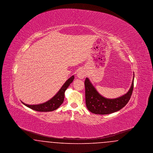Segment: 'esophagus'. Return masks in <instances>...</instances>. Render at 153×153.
I'll list each match as a JSON object with an SVG mask.
<instances>
[{"label": "esophagus", "instance_id": "esophagus-1", "mask_svg": "<svg viewBox=\"0 0 153 153\" xmlns=\"http://www.w3.org/2000/svg\"><path fill=\"white\" fill-rule=\"evenodd\" d=\"M77 76L80 79H84L85 77L86 74H85V71L83 69H80V70L78 71L77 74Z\"/></svg>", "mask_w": 153, "mask_h": 153}]
</instances>
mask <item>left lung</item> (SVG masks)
Instances as JSON below:
<instances>
[{
    "mask_svg": "<svg viewBox=\"0 0 153 153\" xmlns=\"http://www.w3.org/2000/svg\"><path fill=\"white\" fill-rule=\"evenodd\" d=\"M134 74L131 88L128 92L117 99H106L100 95L95 87L86 78L84 84L85 89V103L88 109L92 113L107 115L114 113L123 108L129 102L134 88Z\"/></svg>",
    "mask_w": 153,
    "mask_h": 153,
    "instance_id": "obj_1",
    "label": "left lung"
}]
</instances>
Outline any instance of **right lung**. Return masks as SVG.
I'll use <instances>...</instances> for the list:
<instances>
[{"instance_id":"obj_1","label":"right lung","mask_w":153,"mask_h":153,"mask_svg":"<svg viewBox=\"0 0 153 153\" xmlns=\"http://www.w3.org/2000/svg\"><path fill=\"white\" fill-rule=\"evenodd\" d=\"M74 76L71 77L67 80L63 85V86L59 89L58 93L55 95L51 100L41 104L38 105H28L22 102L26 107L31 109L39 112H49L57 109L58 107L62 104L65 97V92L66 89L69 86L70 84L74 80Z\"/></svg>"}]
</instances>
